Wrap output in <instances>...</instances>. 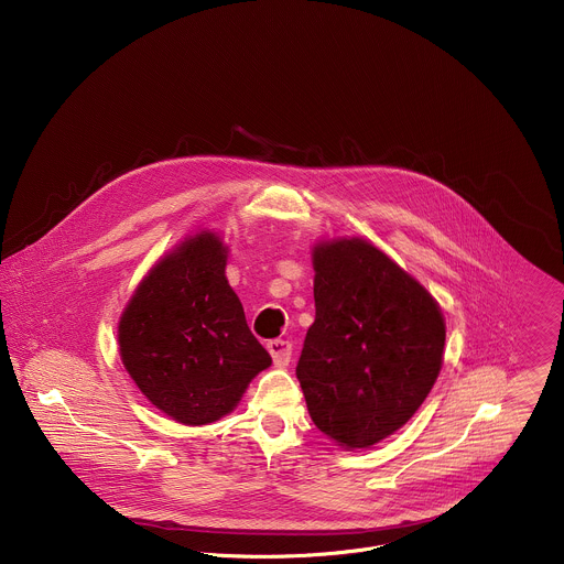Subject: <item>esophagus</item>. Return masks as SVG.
Masks as SVG:
<instances>
[{
    "mask_svg": "<svg viewBox=\"0 0 564 564\" xmlns=\"http://www.w3.org/2000/svg\"><path fill=\"white\" fill-rule=\"evenodd\" d=\"M267 349L275 362V367H286L291 362V354H293V345L291 340L284 338H273L267 343Z\"/></svg>",
    "mask_w": 564,
    "mask_h": 564,
    "instance_id": "obj_1",
    "label": "esophagus"
}]
</instances>
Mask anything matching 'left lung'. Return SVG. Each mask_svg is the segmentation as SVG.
<instances>
[{"instance_id":"1","label":"left lung","mask_w":564,"mask_h":564,"mask_svg":"<svg viewBox=\"0 0 564 564\" xmlns=\"http://www.w3.org/2000/svg\"><path fill=\"white\" fill-rule=\"evenodd\" d=\"M315 323L297 380L315 425L345 449L400 430L432 391L445 347L434 297L362 239L315 245Z\"/></svg>"}]
</instances>
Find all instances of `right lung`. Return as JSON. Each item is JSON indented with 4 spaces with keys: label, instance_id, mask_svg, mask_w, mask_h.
<instances>
[{
    "label": "right lung",
    "instance_id": "obj_1",
    "mask_svg": "<svg viewBox=\"0 0 564 564\" xmlns=\"http://www.w3.org/2000/svg\"><path fill=\"white\" fill-rule=\"evenodd\" d=\"M228 247L199 232L159 260L119 322V354L141 393L184 425L232 412L271 356L226 278Z\"/></svg>",
    "mask_w": 564,
    "mask_h": 564
}]
</instances>
